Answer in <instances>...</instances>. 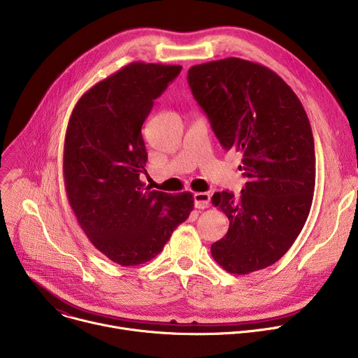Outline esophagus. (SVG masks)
Segmentation results:
<instances>
[{
	"instance_id": "1",
	"label": "esophagus",
	"mask_w": 358,
	"mask_h": 358,
	"mask_svg": "<svg viewBox=\"0 0 358 358\" xmlns=\"http://www.w3.org/2000/svg\"><path fill=\"white\" fill-rule=\"evenodd\" d=\"M211 196L207 192H195L194 194V206L198 210H206L210 207Z\"/></svg>"
}]
</instances>
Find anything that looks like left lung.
<instances>
[{"label": "left lung", "mask_w": 358, "mask_h": 358, "mask_svg": "<svg viewBox=\"0 0 358 358\" xmlns=\"http://www.w3.org/2000/svg\"><path fill=\"white\" fill-rule=\"evenodd\" d=\"M188 85L225 150L242 155L246 182L215 192L227 235L211 245L227 272L248 275L278 262L309 217L316 156L310 122L290 86L269 68L239 58L191 66Z\"/></svg>", "instance_id": "left-lung-1"}]
</instances>
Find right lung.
I'll return each mask as SVG.
<instances>
[{
  "instance_id": "add662e5",
  "label": "right lung",
  "mask_w": 358,
  "mask_h": 358,
  "mask_svg": "<svg viewBox=\"0 0 358 358\" xmlns=\"http://www.w3.org/2000/svg\"><path fill=\"white\" fill-rule=\"evenodd\" d=\"M180 71L133 62L90 87L68 123V201L93 246L122 266L156 258L194 208L191 192L151 191L140 180L147 163L141 126Z\"/></svg>"
}]
</instances>
